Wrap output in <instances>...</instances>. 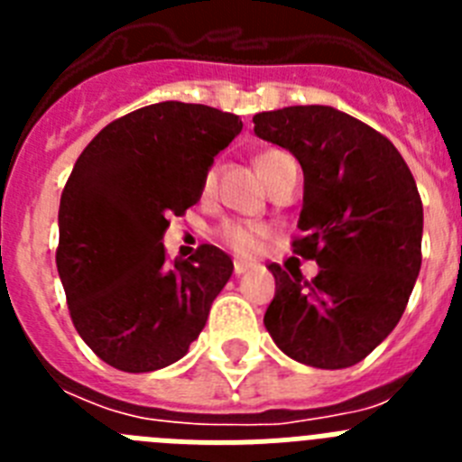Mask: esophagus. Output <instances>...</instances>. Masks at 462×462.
<instances>
[{"label": "esophagus", "instance_id": "obj_1", "mask_svg": "<svg viewBox=\"0 0 462 462\" xmlns=\"http://www.w3.org/2000/svg\"><path fill=\"white\" fill-rule=\"evenodd\" d=\"M252 268V263H247V261H234V273L236 275H243V273H247Z\"/></svg>", "mask_w": 462, "mask_h": 462}]
</instances>
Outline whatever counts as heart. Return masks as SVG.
Returning <instances> with one entry per match:
<instances>
[{
  "mask_svg": "<svg viewBox=\"0 0 462 462\" xmlns=\"http://www.w3.org/2000/svg\"><path fill=\"white\" fill-rule=\"evenodd\" d=\"M282 150H268V152L259 154L256 157V169H259L261 178L266 180L268 173H271V166L275 164L277 159L282 157ZM212 182H215V171H208L206 178H203V194L212 189ZM271 236V228L261 222H224L217 228V238L226 245L228 250L236 252L240 256H252L259 250L261 240Z\"/></svg>",
  "mask_w": 462,
  "mask_h": 462,
  "instance_id": "b5f03b06",
  "label": "heart"
}]
</instances>
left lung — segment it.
I'll return each mask as SVG.
<instances>
[{"label": "left lung", "mask_w": 462, "mask_h": 462, "mask_svg": "<svg viewBox=\"0 0 462 462\" xmlns=\"http://www.w3.org/2000/svg\"><path fill=\"white\" fill-rule=\"evenodd\" d=\"M254 134L303 169L300 238L319 263L312 282L277 263L263 324L289 358L312 368L356 365L389 336L421 271L423 206L393 143L330 106L256 113Z\"/></svg>", "instance_id": "8db88e82"}]
</instances>
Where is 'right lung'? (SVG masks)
Returning a JSON list of instances; mask_svg holds the SVG:
<instances>
[{"label":"right lung","mask_w":462,"mask_h":462,"mask_svg":"<svg viewBox=\"0 0 462 462\" xmlns=\"http://www.w3.org/2000/svg\"><path fill=\"white\" fill-rule=\"evenodd\" d=\"M243 122L182 101L138 108L89 141L60 201L57 273L79 336L122 373L180 361L234 261L201 245L166 266L169 215L199 203L212 162Z\"/></svg>","instance_id":"1"}]
</instances>
